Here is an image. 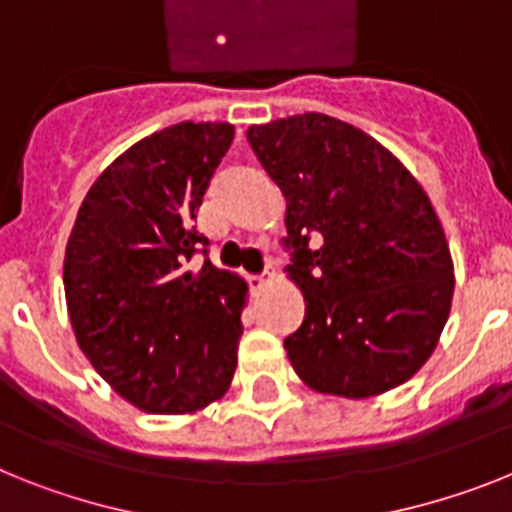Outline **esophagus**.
<instances>
[{"instance_id": "esophagus-1", "label": "esophagus", "mask_w": 512, "mask_h": 512, "mask_svg": "<svg viewBox=\"0 0 512 512\" xmlns=\"http://www.w3.org/2000/svg\"><path fill=\"white\" fill-rule=\"evenodd\" d=\"M273 281V270H265V273L262 275H250V278H247V283H250V288L252 291H260L262 286H268V283Z\"/></svg>"}]
</instances>
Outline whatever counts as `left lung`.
Masks as SVG:
<instances>
[{
  "instance_id": "8db88e82",
  "label": "left lung",
  "mask_w": 512,
  "mask_h": 512,
  "mask_svg": "<svg viewBox=\"0 0 512 512\" xmlns=\"http://www.w3.org/2000/svg\"><path fill=\"white\" fill-rule=\"evenodd\" d=\"M247 141L286 198L288 278L306 301L283 342L293 371L348 399L410 381L453 299V260L428 193L386 146L324 113L250 126Z\"/></svg>"
}]
</instances>
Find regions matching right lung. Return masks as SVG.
Segmentation results:
<instances>
[{
  "mask_svg": "<svg viewBox=\"0 0 512 512\" xmlns=\"http://www.w3.org/2000/svg\"><path fill=\"white\" fill-rule=\"evenodd\" d=\"M231 123H177L136 141L84 195L66 242L64 291L79 348L126 402L190 415L234 379L247 283L188 262Z\"/></svg>",
  "mask_w": 512,
  "mask_h": 512,
  "instance_id": "add662e5",
  "label": "right lung"
}]
</instances>
